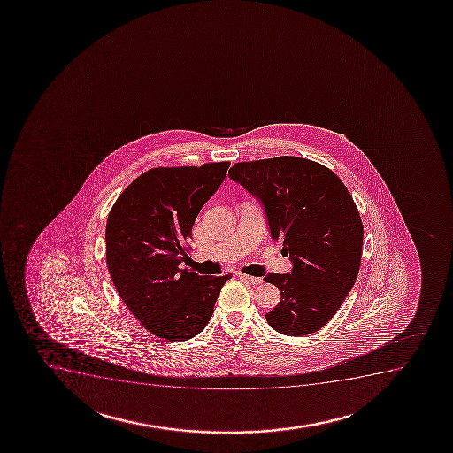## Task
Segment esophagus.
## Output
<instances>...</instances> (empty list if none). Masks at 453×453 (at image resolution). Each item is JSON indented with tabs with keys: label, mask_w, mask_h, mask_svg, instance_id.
I'll return each instance as SVG.
<instances>
[{
	"label": "esophagus",
	"mask_w": 453,
	"mask_h": 453,
	"mask_svg": "<svg viewBox=\"0 0 453 453\" xmlns=\"http://www.w3.org/2000/svg\"><path fill=\"white\" fill-rule=\"evenodd\" d=\"M238 276H240V279H242L244 282L250 283V285H261L262 283L261 277L249 276V274H242V273H240Z\"/></svg>",
	"instance_id": "esophagus-1"
}]
</instances>
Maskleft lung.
Masks as SVG:
<instances>
[{
	"label": "left lung",
	"instance_id": "left-lung-1",
	"mask_svg": "<svg viewBox=\"0 0 453 453\" xmlns=\"http://www.w3.org/2000/svg\"><path fill=\"white\" fill-rule=\"evenodd\" d=\"M229 177L262 203L273 240L293 262L291 274L264 277L282 297L265 315L268 325L283 335L314 334L359 273L364 226L350 192L334 171L296 156L238 162Z\"/></svg>",
	"mask_w": 453,
	"mask_h": 453
}]
</instances>
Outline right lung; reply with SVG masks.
<instances>
[{"instance_id": "1", "label": "right lung", "mask_w": 453, "mask_h": 453, "mask_svg": "<svg viewBox=\"0 0 453 453\" xmlns=\"http://www.w3.org/2000/svg\"><path fill=\"white\" fill-rule=\"evenodd\" d=\"M229 166L151 168L124 189L107 217L106 264L113 285L134 319L162 340L198 335L232 277L180 268L198 212Z\"/></svg>"}]
</instances>
